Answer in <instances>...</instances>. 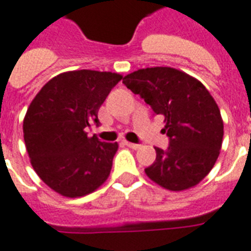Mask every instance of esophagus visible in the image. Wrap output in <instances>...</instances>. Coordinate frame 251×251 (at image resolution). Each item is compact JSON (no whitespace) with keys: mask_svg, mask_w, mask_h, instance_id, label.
<instances>
[{"mask_svg":"<svg viewBox=\"0 0 251 251\" xmlns=\"http://www.w3.org/2000/svg\"><path fill=\"white\" fill-rule=\"evenodd\" d=\"M127 147H130V149H134V150H137V149H139V145L138 143H131V142H127V141H125L124 142Z\"/></svg>","mask_w":251,"mask_h":251,"instance_id":"1","label":"esophagus"}]
</instances>
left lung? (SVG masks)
<instances>
[{"label": "left lung", "mask_w": 251, "mask_h": 251, "mask_svg": "<svg viewBox=\"0 0 251 251\" xmlns=\"http://www.w3.org/2000/svg\"><path fill=\"white\" fill-rule=\"evenodd\" d=\"M122 83L166 121L168 147H155V162L145 168L147 176L170 191L199 184L215 166L224 137L221 113L208 89L170 67L135 71Z\"/></svg>", "instance_id": "left-lung-1"}]
</instances>
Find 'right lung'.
Instances as JSON below:
<instances>
[{"mask_svg":"<svg viewBox=\"0 0 251 251\" xmlns=\"http://www.w3.org/2000/svg\"><path fill=\"white\" fill-rule=\"evenodd\" d=\"M122 79L112 72L80 70L51 79L31 101L24 138L32 168L57 194L80 198L97 189L112 170L118 143L88 137L97 113Z\"/></svg>","mask_w":251,"mask_h":251,"instance_id":"1","label":"right lung"}]
</instances>
